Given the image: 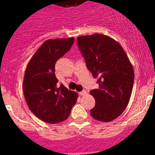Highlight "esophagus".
<instances>
[{
	"label": "esophagus",
	"instance_id": "1",
	"mask_svg": "<svg viewBox=\"0 0 155 155\" xmlns=\"http://www.w3.org/2000/svg\"><path fill=\"white\" fill-rule=\"evenodd\" d=\"M79 93H80V95H81V96H84V95L87 94V92H86L85 90H83L82 92H79Z\"/></svg>",
	"mask_w": 155,
	"mask_h": 155
}]
</instances>
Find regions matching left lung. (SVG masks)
I'll return each instance as SVG.
<instances>
[{
	"label": "left lung",
	"instance_id": "1",
	"mask_svg": "<svg viewBox=\"0 0 155 155\" xmlns=\"http://www.w3.org/2000/svg\"><path fill=\"white\" fill-rule=\"evenodd\" d=\"M77 43L87 69L98 79L99 87L90 92L96 101L91 116L100 121H112L130 101L134 80L132 64L122 47L108 36H80Z\"/></svg>",
	"mask_w": 155,
	"mask_h": 155
}]
</instances>
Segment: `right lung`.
Instances as JSON below:
<instances>
[{"instance_id": "obj_1", "label": "right lung", "mask_w": 155, "mask_h": 155, "mask_svg": "<svg viewBox=\"0 0 155 155\" xmlns=\"http://www.w3.org/2000/svg\"><path fill=\"white\" fill-rule=\"evenodd\" d=\"M75 38L49 39L42 43L27 64L23 92L30 111L47 123L67 120L76 103V92L58 85L54 74L56 61L71 49Z\"/></svg>"}]
</instances>
